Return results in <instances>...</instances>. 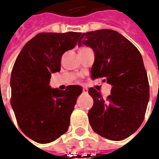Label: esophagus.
<instances>
[{"label": "esophagus", "instance_id": "1", "mask_svg": "<svg viewBox=\"0 0 159 159\" xmlns=\"http://www.w3.org/2000/svg\"><path fill=\"white\" fill-rule=\"evenodd\" d=\"M88 91H89V90H88V89H87V88H85V87L83 88L82 92L84 93V94H87V93H88Z\"/></svg>", "mask_w": 159, "mask_h": 159}]
</instances>
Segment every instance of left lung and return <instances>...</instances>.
Here are the masks:
<instances>
[{
  "label": "left lung",
  "mask_w": 159,
  "mask_h": 159,
  "mask_svg": "<svg viewBox=\"0 0 159 159\" xmlns=\"http://www.w3.org/2000/svg\"><path fill=\"white\" fill-rule=\"evenodd\" d=\"M78 44L94 50L92 79L103 78L112 87L106 99L95 89H89L94 100L89 111L90 125L102 137L124 140L142 125L150 99L142 55L131 41L110 29L80 34Z\"/></svg>",
  "instance_id": "1"
}]
</instances>
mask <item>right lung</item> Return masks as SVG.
I'll return each instance as SVG.
<instances>
[{"label":"right lung","instance_id":"obj_1","mask_svg":"<svg viewBox=\"0 0 159 159\" xmlns=\"http://www.w3.org/2000/svg\"><path fill=\"white\" fill-rule=\"evenodd\" d=\"M80 33H41L24 46L11 71L10 103L22 132L48 143L68 130L80 86L51 89V74L61 69L64 52L77 45Z\"/></svg>","mask_w":159,"mask_h":159}]
</instances>
